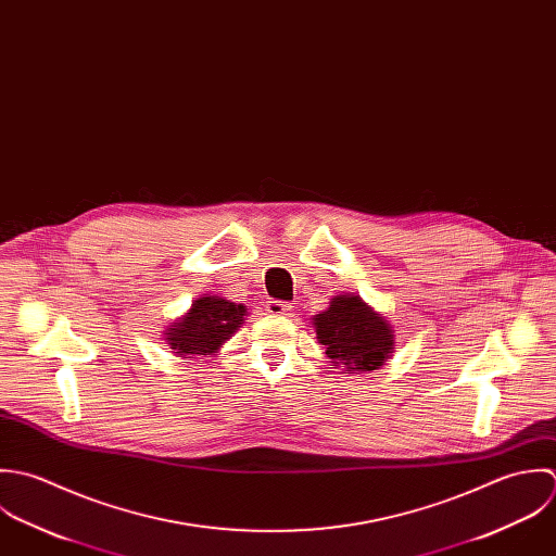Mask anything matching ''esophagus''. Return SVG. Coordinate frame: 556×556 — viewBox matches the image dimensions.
Returning <instances> with one entry per match:
<instances>
[{
    "mask_svg": "<svg viewBox=\"0 0 556 556\" xmlns=\"http://www.w3.org/2000/svg\"><path fill=\"white\" fill-rule=\"evenodd\" d=\"M266 312L273 314V316H288L292 312V305H288L283 301H268Z\"/></svg>",
    "mask_w": 556,
    "mask_h": 556,
    "instance_id": "34e87169",
    "label": "esophagus"
}]
</instances>
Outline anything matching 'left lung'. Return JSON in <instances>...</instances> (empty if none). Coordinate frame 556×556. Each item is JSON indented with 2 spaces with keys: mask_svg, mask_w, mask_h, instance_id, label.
<instances>
[{
  "mask_svg": "<svg viewBox=\"0 0 556 556\" xmlns=\"http://www.w3.org/2000/svg\"><path fill=\"white\" fill-rule=\"evenodd\" d=\"M314 329L331 363L348 374L378 369L395 345L389 320L354 294L333 296L329 309L314 316Z\"/></svg>",
  "mask_w": 556,
  "mask_h": 556,
  "instance_id": "8db88e82",
  "label": "left lung"
}]
</instances>
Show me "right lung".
I'll use <instances>...</instances> for the list:
<instances>
[{
	"mask_svg": "<svg viewBox=\"0 0 556 556\" xmlns=\"http://www.w3.org/2000/svg\"><path fill=\"white\" fill-rule=\"evenodd\" d=\"M244 305L229 303L222 296H200L191 309L169 325L165 341L172 352L182 358H193L195 354H213L223 343L238 331L244 323Z\"/></svg>",
	"mask_w": 556,
	"mask_h": 556,
	"instance_id": "1",
	"label": "right lung"
}]
</instances>
